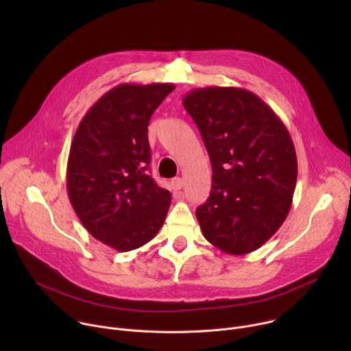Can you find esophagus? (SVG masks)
Returning <instances> with one entry per match:
<instances>
[{"mask_svg":"<svg viewBox=\"0 0 351 351\" xmlns=\"http://www.w3.org/2000/svg\"><path fill=\"white\" fill-rule=\"evenodd\" d=\"M171 186H172V189H173L175 191H179V190L182 189V186H183V180H182V178H175V179H172Z\"/></svg>","mask_w":351,"mask_h":351,"instance_id":"1","label":"esophagus"}]
</instances>
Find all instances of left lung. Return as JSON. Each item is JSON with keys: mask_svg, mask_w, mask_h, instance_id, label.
<instances>
[{"mask_svg": "<svg viewBox=\"0 0 351 351\" xmlns=\"http://www.w3.org/2000/svg\"><path fill=\"white\" fill-rule=\"evenodd\" d=\"M183 107L195 122L213 167V186L195 217L204 237L233 256L252 253L285 222L297 180L289 130L254 93L194 88Z\"/></svg>", "mask_w": 351, "mask_h": 351, "instance_id": "8db88e82", "label": "left lung"}]
</instances>
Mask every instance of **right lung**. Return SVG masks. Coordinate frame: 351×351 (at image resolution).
I'll use <instances>...</instances> for the list:
<instances>
[{
	"mask_svg": "<svg viewBox=\"0 0 351 351\" xmlns=\"http://www.w3.org/2000/svg\"><path fill=\"white\" fill-rule=\"evenodd\" d=\"M173 88L169 83L111 88L83 117L71 144V204L93 237L122 253L154 239L171 206V193L147 173V126Z\"/></svg>",
	"mask_w": 351,
	"mask_h": 351,
	"instance_id": "add662e5",
	"label": "right lung"
}]
</instances>
